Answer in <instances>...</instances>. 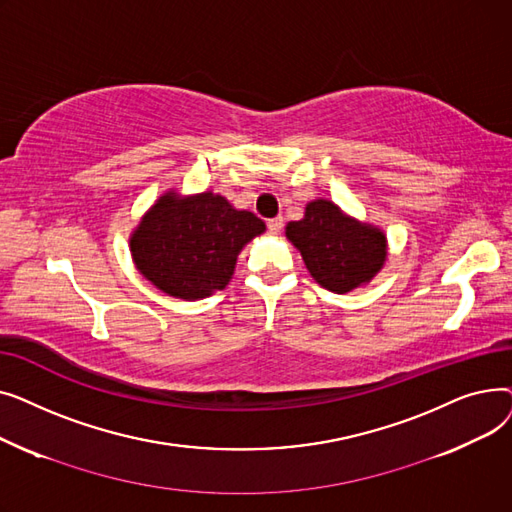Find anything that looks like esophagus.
I'll return each mask as SVG.
<instances>
[{"instance_id":"obj_1","label":"esophagus","mask_w":512,"mask_h":512,"mask_svg":"<svg viewBox=\"0 0 512 512\" xmlns=\"http://www.w3.org/2000/svg\"><path fill=\"white\" fill-rule=\"evenodd\" d=\"M282 226H284V220L282 218H274L267 222V230H270V234H280L282 232Z\"/></svg>"}]
</instances>
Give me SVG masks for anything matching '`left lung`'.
I'll return each mask as SVG.
<instances>
[{"instance_id": "1", "label": "left lung", "mask_w": 512, "mask_h": 512, "mask_svg": "<svg viewBox=\"0 0 512 512\" xmlns=\"http://www.w3.org/2000/svg\"><path fill=\"white\" fill-rule=\"evenodd\" d=\"M286 238L301 251L313 280L336 294L367 284L386 261V234L326 199L307 203L305 218L286 226Z\"/></svg>"}]
</instances>
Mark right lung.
Returning <instances> with one entry per match:
<instances>
[{"label":"right lung","mask_w":512,"mask_h":512,"mask_svg":"<svg viewBox=\"0 0 512 512\" xmlns=\"http://www.w3.org/2000/svg\"><path fill=\"white\" fill-rule=\"evenodd\" d=\"M265 232L255 213L234 209L222 195H161L130 236L137 270L161 292L199 301L224 290L238 253Z\"/></svg>","instance_id":"obj_1"}]
</instances>
